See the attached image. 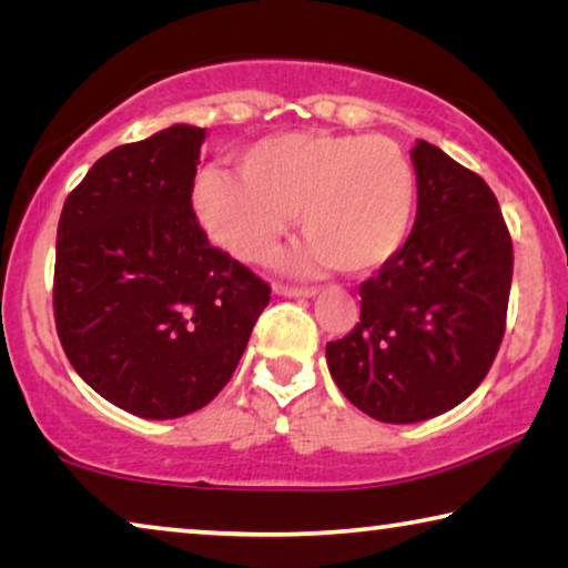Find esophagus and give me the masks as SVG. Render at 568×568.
I'll return each instance as SVG.
<instances>
[{
  "label": "esophagus",
  "mask_w": 568,
  "mask_h": 568,
  "mask_svg": "<svg viewBox=\"0 0 568 568\" xmlns=\"http://www.w3.org/2000/svg\"><path fill=\"white\" fill-rule=\"evenodd\" d=\"M273 293L283 295V297H315L318 295L315 287H293V285H283V283H275Z\"/></svg>",
  "instance_id": "34e87169"
}]
</instances>
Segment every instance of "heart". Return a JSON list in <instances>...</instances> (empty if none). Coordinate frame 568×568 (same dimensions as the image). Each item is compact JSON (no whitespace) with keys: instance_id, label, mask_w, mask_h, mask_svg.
I'll return each mask as SVG.
<instances>
[{"instance_id":"heart-1","label":"heart","mask_w":568,"mask_h":568,"mask_svg":"<svg viewBox=\"0 0 568 568\" xmlns=\"http://www.w3.org/2000/svg\"><path fill=\"white\" fill-rule=\"evenodd\" d=\"M237 172H200L192 210L205 235L243 263H263L297 213L307 240L287 257L293 271L338 265L368 275L400 253L416 217V172L386 134H271L240 152Z\"/></svg>"}]
</instances>
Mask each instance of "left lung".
<instances>
[{
  "mask_svg": "<svg viewBox=\"0 0 568 568\" xmlns=\"http://www.w3.org/2000/svg\"><path fill=\"white\" fill-rule=\"evenodd\" d=\"M416 223L361 285V323L325 345L333 381L383 423H418L478 388L506 328L514 245L491 187L416 140Z\"/></svg>",
  "mask_w": 568,
  "mask_h": 568,
  "instance_id": "obj_1",
  "label": "left lung"
}]
</instances>
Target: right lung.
<instances>
[{"label":"right lung","instance_id":"1","mask_svg":"<svg viewBox=\"0 0 568 568\" xmlns=\"http://www.w3.org/2000/svg\"><path fill=\"white\" fill-rule=\"evenodd\" d=\"M207 130L114 148L64 200L54 321L90 388L140 418L207 406L237 368L271 287L207 243L192 185Z\"/></svg>","mask_w":568,"mask_h":568}]
</instances>
